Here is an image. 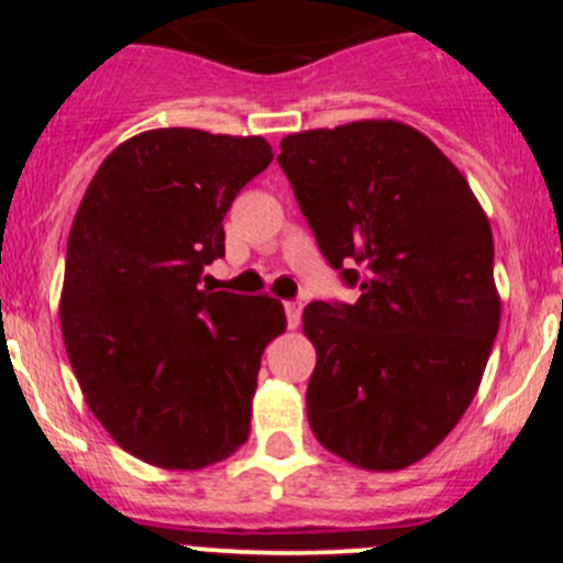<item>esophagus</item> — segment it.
Returning a JSON list of instances; mask_svg holds the SVG:
<instances>
[{
	"label": "esophagus",
	"mask_w": 563,
	"mask_h": 563,
	"mask_svg": "<svg viewBox=\"0 0 563 563\" xmlns=\"http://www.w3.org/2000/svg\"><path fill=\"white\" fill-rule=\"evenodd\" d=\"M283 308H286V318H288V327H299V318H302V302L299 299H288V302H283Z\"/></svg>",
	"instance_id": "1"
}]
</instances>
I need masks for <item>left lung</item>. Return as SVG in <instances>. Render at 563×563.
Returning a JSON list of instances; mask_svg holds the SVG:
<instances>
[{
    "label": "left lung",
    "mask_w": 563,
    "mask_h": 563,
    "mask_svg": "<svg viewBox=\"0 0 563 563\" xmlns=\"http://www.w3.org/2000/svg\"><path fill=\"white\" fill-rule=\"evenodd\" d=\"M277 163L323 258L362 291L302 313L310 428L360 468H406L479 389L501 321L490 223L455 163L395 119L291 133Z\"/></svg>",
    "instance_id": "8db88e82"
}]
</instances>
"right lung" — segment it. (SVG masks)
Masks as SVG:
<instances>
[{"mask_svg": "<svg viewBox=\"0 0 563 563\" xmlns=\"http://www.w3.org/2000/svg\"><path fill=\"white\" fill-rule=\"evenodd\" d=\"M261 135L161 128L106 157L67 240L59 321L73 373L124 452L168 471L231 457L250 435L277 299L203 288L223 218L272 163Z\"/></svg>", "mask_w": 563, "mask_h": 563, "instance_id": "right-lung-1", "label": "right lung"}]
</instances>
